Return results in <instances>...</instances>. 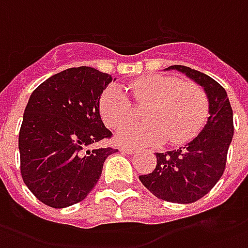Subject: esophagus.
<instances>
[{
    "instance_id": "esophagus-1",
    "label": "esophagus",
    "mask_w": 248,
    "mask_h": 248,
    "mask_svg": "<svg viewBox=\"0 0 248 248\" xmlns=\"http://www.w3.org/2000/svg\"><path fill=\"white\" fill-rule=\"evenodd\" d=\"M120 151L124 152V153H126V155H133V153H135V151H133L132 148H124V146H122V148H120Z\"/></svg>"
}]
</instances>
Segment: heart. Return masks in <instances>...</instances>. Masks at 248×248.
<instances>
[{"label": "heart", "mask_w": 248, "mask_h": 248, "mask_svg": "<svg viewBox=\"0 0 248 248\" xmlns=\"http://www.w3.org/2000/svg\"><path fill=\"white\" fill-rule=\"evenodd\" d=\"M133 103L145 107V123H128L133 116V104L117 84L103 91L99 111L109 128H119L115 140L119 145L142 148L166 141L181 145L190 141L205 125L210 100L205 88L194 82H182L171 75H149L129 86Z\"/></svg>", "instance_id": "heart-1"}]
</instances>
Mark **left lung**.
<instances>
[{
	"label": "left lung",
	"instance_id": "8db88e82",
	"mask_svg": "<svg viewBox=\"0 0 248 248\" xmlns=\"http://www.w3.org/2000/svg\"><path fill=\"white\" fill-rule=\"evenodd\" d=\"M166 70L184 72L205 88L210 100V116L190 142L176 151L156 153L155 170L139 178L160 200L191 203L206 196L225 171L234 135L232 109L225 88L209 75L180 64Z\"/></svg>",
	"mask_w": 248,
	"mask_h": 248
}]
</instances>
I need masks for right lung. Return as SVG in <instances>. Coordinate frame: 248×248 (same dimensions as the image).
Wrapping results in <instances>:
<instances>
[{"instance_id":"right-lung-1","label":"right lung","mask_w":248,"mask_h":248,"mask_svg":"<svg viewBox=\"0 0 248 248\" xmlns=\"http://www.w3.org/2000/svg\"><path fill=\"white\" fill-rule=\"evenodd\" d=\"M111 82L96 68L72 67L32 91L18 137L21 176L45 205L62 209L84 200L107 157L117 152L88 149L112 136L99 113L100 95Z\"/></svg>"}]
</instances>
